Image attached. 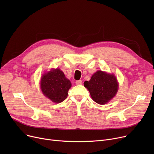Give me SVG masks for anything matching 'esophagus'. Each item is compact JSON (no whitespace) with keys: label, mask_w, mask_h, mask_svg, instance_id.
<instances>
[{"label":"esophagus","mask_w":154,"mask_h":154,"mask_svg":"<svg viewBox=\"0 0 154 154\" xmlns=\"http://www.w3.org/2000/svg\"><path fill=\"white\" fill-rule=\"evenodd\" d=\"M75 84L76 85H82V81L81 80H77V81L75 82Z\"/></svg>","instance_id":"obj_1"}]
</instances>
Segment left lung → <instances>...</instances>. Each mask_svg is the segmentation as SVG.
<instances>
[{
    "mask_svg": "<svg viewBox=\"0 0 154 154\" xmlns=\"http://www.w3.org/2000/svg\"><path fill=\"white\" fill-rule=\"evenodd\" d=\"M84 84L93 100L100 105L106 104L114 98L119 88L116 76L102 70L97 71L89 81H85Z\"/></svg>",
    "mask_w": 154,
    "mask_h": 154,
    "instance_id": "8db88e82",
    "label": "left lung"
}]
</instances>
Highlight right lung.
<instances>
[{
  "mask_svg": "<svg viewBox=\"0 0 154 154\" xmlns=\"http://www.w3.org/2000/svg\"><path fill=\"white\" fill-rule=\"evenodd\" d=\"M72 84L59 69H51L45 73L40 80L43 94L54 103H60L67 97Z\"/></svg>",
  "mask_w": 154,
  "mask_h": 154,
  "instance_id": "right-lung-1",
  "label": "right lung"
}]
</instances>
